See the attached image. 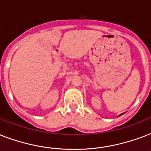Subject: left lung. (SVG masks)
Returning <instances> with one entry per match:
<instances>
[{"mask_svg": "<svg viewBox=\"0 0 151 151\" xmlns=\"http://www.w3.org/2000/svg\"><path fill=\"white\" fill-rule=\"evenodd\" d=\"M122 114H121V115H122ZM121 115H119V116H121Z\"/></svg>", "mask_w": 151, "mask_h": 151, "instance_id": "1", "label": "left lung"}]
</instances>
